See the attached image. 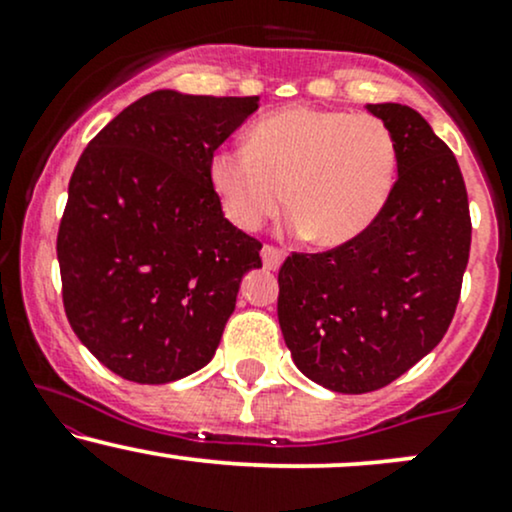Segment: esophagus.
I'll return each instance as SVG.
<instances>
[{
  "mask_svg": "<svg viewBox=\"0 0 512 512\" xmlns=\"http://www.w3.org/2000/svg\"><path fill=\"white\" fill-rule=\"evenodd\" d=\"M281 262H284V252L279 248H274V245H264L262 248V264L264 269H279Z\"/></svg>",
  "mask_w": 512,
  "mask_h": 512,
  "instance_id": "1",
  "label": "esophagus"
}]
</instances>
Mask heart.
Wrapping results in <instances>:
<instances>
[{
    "mask_svg": "<svg viewBox=\"0 0 512 512\" xmlns=\"http://www.w3.org/2000/svg\"><path fill=\"white\" fill-rule=\"evenodd\" d=\"M397 173L390 127L375 115L293 105L260 117L245 149L211 156L209 182L226 219L255 231L279 211L320 248L361 236L383 211Z\"/></svg>",
    "mask_w": 512,
    "mask_h": 512,
    "instance_id": "b5f03b06",
    "label": "heart"
}]
</instances>
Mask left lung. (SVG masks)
<instances>
[{
  "mask_svg": "<svg viewBox=\"0 0 512 512\" xmlns=\"http://www.w3.org/2000/svg\"><path fill=\"white\" fill-rule=\"evenodd\" d=\"M390 127L397 182L383 211L339 248L279 269L281 334L313 383L342 395L390 385L448 332L472 221L457 158L409 105H366Z\"/></svg>",
  "mask_w": 512,
  "mask_h": 512,
  "instance_id": "obj_1",
  "label": "left lung"
}]
</instances>
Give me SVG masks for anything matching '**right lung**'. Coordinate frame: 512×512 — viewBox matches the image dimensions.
I'll list each match as a JSON object with an SVG mask.
<instances>
[{"label":"right lung","instance_id":"add662e5","mask_svg":"<svg viewBox=\"0 0 512 512\" xmlns=\"http://www.w3.org/2000/svg\"><path fill=\"white\" fill-rule=\"evenodd\" d=\"M260 96L161 91L110 120L76 163L57 233L62 301L79 342L105 368L163 385L204 368L260 269V240L223 216L214 151Z\"/></svg>","mask_w":512,"mask_h":512}]
</instances>
